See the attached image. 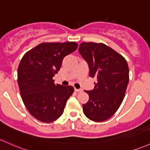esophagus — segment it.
<instances>
[{"instance_id":"34e87169","label":"esophagus","mask_w":150,"mask_h":150,"mask_svg":"<svg viewBox=\"0 0 150 150\" xmlns=\"http://www.w3.org/2000/svg\"><path fill=\"white\" fill-rule=\"evenodd\" d=\"M75 92H82L83 91V90H82V89H76V88H75Z\"/></svg>"}]
</instances>
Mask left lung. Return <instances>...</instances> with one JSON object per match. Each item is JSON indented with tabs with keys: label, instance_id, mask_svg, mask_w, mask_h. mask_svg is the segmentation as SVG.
Segmentation results:
<instances>
[{
	"label": "left lung",
	"instance_id": "8db88e82",
	"mask_svg": "<svg viewBox=\"0 0 150 150\" xmlns=\"http://www.w3.org/2000/svg\"><path fill=\"white\" fill-rule=\"evenodd\" d=\"M79 47V53L88 65L89 76L97 79L93 90H85L89 100L83 105L84 114L90 120H107L124 99L129 83L127 62L103 43L82 42Z\"/></svg>",
	"mask_w": 150,
	"mask_h": 150
}]
</instances>
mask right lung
Masks as SVG:
<instances>
[{
    "label": "right lung",
    "instance_id": "add662e5",
    "mask_svg": "<svg viewBox=\"0 0 150 150\" xmlns=\"http://www.w3.org/2000/svg\"><path fill=\"white\" fill-rule=\"evenodd\" d=\"M75 42H43L26 52L18 68V83L25 106L38 120L51 122L62 115L74 88L54 84L62 60L78 48Z\"/></svg>",
    "mask_w": 150,
    "mask_h": 150
}]
</instances>
